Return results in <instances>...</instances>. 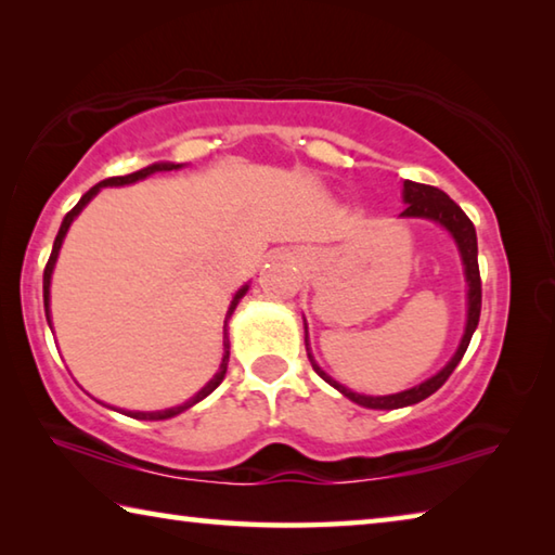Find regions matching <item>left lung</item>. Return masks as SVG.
I'll use <instances>...</instances> for the list:
<instances>
[{"label":"left lung","mask_w":555,"mask_h":555,"mask_svg":"<svg viewBox=\"0 0 555 555\" xmlns=\"http://www.w3.org/2000/svg\"><path fill=\"white\" fill-rule=\"evenodd\" d=\"M403 203L406 208L399 215V218H421V220H434L440 228H446L450 232V237L455 240V247L460 251V259H463V269H465V281H467V321H465V333L463 340H460L455 354L450 357V362L443 370L436 372L434 377L416 384L406 391L399 393H389V397H367V393H357L352 389L343 387L340 382H335L331 374H325L321 370V364L315 362V357L311 354V345H308V327H306V352L308 360H311L313 370L321 374V377L335 387L340 393H345L347 399L360 403L364 409H403L411 406V403H418L428 399L430 393H436L440 387H443L446 379L453 374V370L463 360V354L467 350L469 340H473V333L477 323H480V308H482V281H480V267H477V234H475V224L469 222L467 215L460 210V205L455 201H450L443 191H438L434 185H424V183H413V181H403ZM306 325V323H304Z\"/></svg>","instance_id":"obj_1"}]
</instances>
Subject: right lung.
Masks as SVG:
<instances>
[{"mask_svg": "<svg viewBox=\"0 0 555 555\" xmlns=\"http://www.w3.org/2000/svg\"><path fill=\"white\" fill-rule=\"evenodd\" d=\"M178 168H183V164H171V162H158V164H152V166H146V168H142V171H134V173H127V176H112V178H105V181H100L98 185H92L90 191L82 195V198L78 201V205H75V208L65 215L63 218V222H61V230H59V234H55V242H53V251H51V257H49V264H46V269H43V308H46V321H49V325H51V276H53V267H55V259H59V251H61V247H63V240H65V234H68V230H70V224H73V220L78 218V215L82 212V208H86V205L95 198V195L102 191V188H107V185H129V183H137V181H144L146 176H152V173H162V171H178ZM249 291V284H244L237 294H234V298H232V304H230V308H228V318H224V340H222V345H224V352H222V362H220V370L215 372V377L205 384V387L195 393V397H191L188 399L185 403H178V406H171V409H164V411H125L127 416H131V418H139V421H164V418H173V416H178V413H183L185 409H191V406H195V403L198 401H203L205 397H208V393H212L215 389L220 387V382L224 379V374H228V362H230V337H228V321L232 318V313H234V308H237V304H240V298L247 294ZM112 409V406H109Z\"/></svg>", "mask_w": 555, "mask_h": 555, "instance_id": "1", "label": "right lung"}]
</instances>
